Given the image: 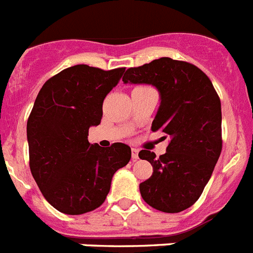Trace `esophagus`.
I'll list each match as a JSON object with an SVG mask.
<instances>
[{
  "instance_id": "obj_1",
  "label": "esophagus",
  "mask_w": 253,
  "mask_h": 253,
  "mask_svg": "<svg viewBox=\"0 0 253 253\" xmlns=\"http://www.w3.org/2000/svg\"><path fill=\"white\" fill-rule=\"evenodd\" d=\"M131 159L133 160L138 159V148H131Z\"/></svg>"
}]
</instances>
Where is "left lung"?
<instances>
[{
	"label": "left lung",
	"mask_w": 253,
	"mask_h": 253,
	"mask_svg": "<svg viewBox=\"0 0 253 253\" xmlns=\"http://www.w3.org/2000/svg\"><path fill=\"white\" fill-rule=\"evenodd\" d=\"M123 82L152 84L160 92L161 103L151 129L165 133L163 138L170 142L160 157L147 150L139 152V159L153 168L139 191L153 209L180 212L200 198L221 153L219 96L201 69L170 57L128 69Z\"/></svg>",
	"instance_id": "left-lung-1"
}]
</instances>
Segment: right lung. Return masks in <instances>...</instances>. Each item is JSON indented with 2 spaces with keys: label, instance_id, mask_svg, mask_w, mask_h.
Masks as SVG:
<instances>
[{
  "label": "right lung",
  "instance_id": "add662e5",
  "mask_svg": "<svg viewBox=\"0 0 253 253\" xmlns=\"http://www.w3.org/2000/svg\"><path fill=\"white\" fill-rule=\"evenodd\" d=\"M125 68L75 65L41 88L27 124L29 166L43 197L60 212L81 215L105 202L116 170L131 157L129 146L100 147L88 130L102 119V103Z\"/></svg>",
  "mask_w": 253,
  "mask_h": 253
}]
</instances>
